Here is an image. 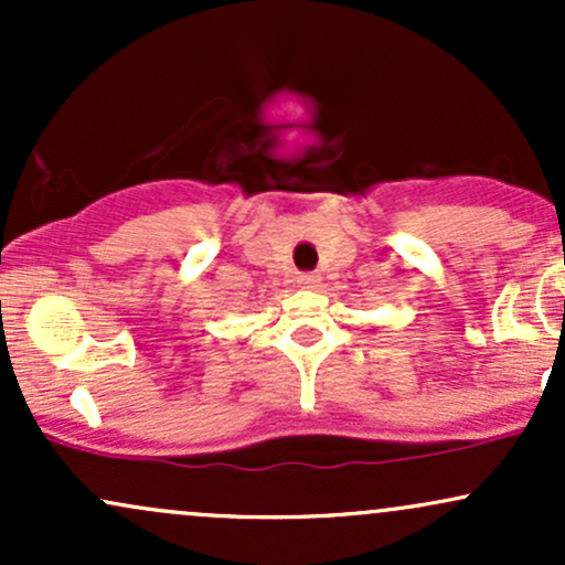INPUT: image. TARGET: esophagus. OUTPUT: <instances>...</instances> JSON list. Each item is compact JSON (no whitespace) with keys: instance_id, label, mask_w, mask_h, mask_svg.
Wrapping results in <instances>:
<instances>
[{"instance_id":"34e87169","label":"esophagus","mask_w":565,"mask_h":565,"mask_svg":"<svg viewBox=\"0 0 565 565\" xmlns=\"http://www.w3.org/2000/svg\"><path fill=\"white\" fill-rule=\"evenodd\" d=\"M297 284L302 289H319L321 287V276L319 274H300L297 276Z\"/></svg>"}]
</instances>
